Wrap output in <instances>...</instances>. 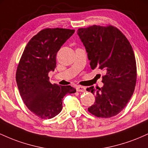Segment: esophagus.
<instances>
[{"mask_svg":"<svg viewBox=\"0 0 148 148\" xmlns=\"http://www.w3.org/2000/svg\"><path fill=\"white\" fill-rule=\"evenodd\" d=\"M76 89L77 92H84L86 91V88L84 87V86H76Z\"/></svg>","mask_w":148,"mask_h":148,"instance_id":"1","label":"esophagus"}]
</instances>
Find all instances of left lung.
<instances>
[{
    "label": "left lung",
    "instance_id": "left-lung-1",
    "mask_svg": "<svg viewBox=\"0 0 148 148\" xmlns=\"http://www.w3.org/2000/svg\"><path fill=\"white\" fill-rule=\"evenodd\" d=\"M86 47L92 69L106 73L102 88H87L95 95L88 108L98 118H111L123 110L133 95L136 83V63L130 42L113 25H91L77 30Z\"/></svg>",
    "mask_w": 148,
    "mask_h": 148
}]
</instances>
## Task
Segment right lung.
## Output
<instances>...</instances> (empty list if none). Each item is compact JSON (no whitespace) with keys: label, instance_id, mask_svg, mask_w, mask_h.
Returning <instances> with one entry per match:
<instances>
[{"label":"right lung","instance_id":"obj_1","mask_svg":"<svg viewBox=\"0 0 148 148\" xmlns=\"http://www.w3.org/2000/svg\"><path fill=\"white\" fill-rule=\"evenodd\" d=\"M74 30L45 28L25 46L16 72L20 95L32 113L42 119H51L60 113L62 98L76 92L70 86L51 84L49 72L56 67V55Z\"/></svg>","mask_w":148,"mask_h":148}]
</instances>
